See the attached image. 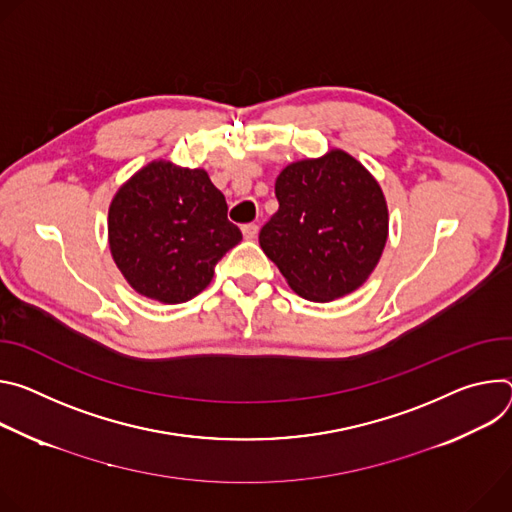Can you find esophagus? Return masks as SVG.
<instances>
[{
  "label": "esophagus",
  "mask_w": 512,
  "mask_h": 512,
  "mask_svg": "<svg viewBox=\"0 0 512 512\" xmlns=\"http://www.w3.org/2000/svg\"><path fill=\"white\" fill-rule=\"evenodd\" d=\"M258 230H260V227H258L256 223H246V225H242V234H244L246 240H254V238L258 236Z\"/></svg>",
  "instance_id": "1"
}]
</instances>
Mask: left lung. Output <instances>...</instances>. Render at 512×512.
<instances>
[{
	"mask_svg": "<svg viewBox=\"0 0 512 512\" xmlns=\"http://www.w3.org/2000/svg\"><path fill=\"white\" fill-rule=\"evenodd\" d=\"M278 211L260 248L303 299L325 303L356 291L376 268L388 209L380 185L344 150L289 164L276 179Z\"/></svg>",
	"mask_w": 512,
	"mask_h": 512,
	"instance_id": "8db88e82",
	"label": "left lung"
}]
</instances>
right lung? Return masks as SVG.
Here are the masks:
<instances>
[{"label": "right lung", "instance_id": "add662e5", "mask_svg": "<svg viewBox=\"0 0 512 512\" xmlns=\"http://www.w3.org/2000/svg\"><path fill=\"white\" fill-rule=\"evenodd\" d=\"M109 250L140 295L185 303L213 278L215 264L242 240L223 193L201 168L156 160L109 205Z\"/></svg>", "mask_w": 512, "mask_h": 512}]
</instances>
